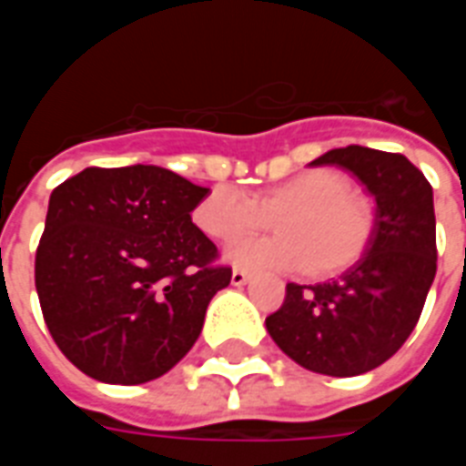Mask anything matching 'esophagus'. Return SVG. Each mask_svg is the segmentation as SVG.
<instances>
[{
    "label": "esophagus",
    "instance_id": "34e87169",
    "mask_svg": "<svg viewBox=\"0 0 466 466\" xmlns=\"http://www.w3.org/2000/svg\"><path fill=\"white\" fill-rule=\"evenodd\" d=\"M252 279V274L247 272V269H234L232 272V284L234 287H242V284H247Z\"/></svg>",
    "mask_w": 466,
    "mask_h": 466
}]
</instances>
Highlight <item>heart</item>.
Instances as JSON below:
<instances>
[{
  "label": "heart",
  "instance_id": "obj_1",
  "mask_svg": "<svg viewBox=\"0 0 466 466\" xmlns=\"http://www.w3.org/2000/svg\"><path fill=\"white\" fill-rule=\"evenodd\" d=\"M272 219L277 237L237 244L227 257L242 267L334 277L360 262L374 237V207L351 192L350 179L334 169H309L257 197L214 187L194 209L199 229L219 242L262 232Z\"/></svg>",
  "mask_w": 466,
  "mask_h": 466
}]
</instances>
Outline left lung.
<instances>
[{
    "instance_id": "left-lung-1",
    "label": "left lung",
    "mask_w": 466,
    "mask_h": 466,
    "mask_svg": "<svg viewBox=\"0 0 466 466\" xmlns=\"http://www.w3.org/2000/svg\"><path fill=\"white\" fill-rule=\"evenodd\" d=\"M374 197L370 249L347 272L322 284H287L267 332L299 367L357 377L390 360L420 322L437 274V222L427 177L404 154L360 144L322 154Z\"/></svg>"
}]
</instances>
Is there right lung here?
Here are the masks:
<instances>
[{"mask_svg": "<svg viewBox=\"0 0 466 466\" xmlns=\"http://www.w3.org/2000/svg\"><path fill=\"white\" fill-rule=\"evenodd\" d=\"M209 194L154 164L86 167L49 197L35 284L66 360L106 384L162 377L192 350L232 279L192 224Z\"/></svg>", "mask_w": 466, "mask_h": 466, "instance_id": "1", "label": "right lung"}]
</instances>
